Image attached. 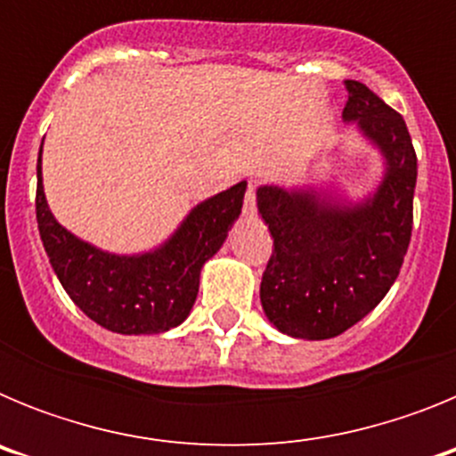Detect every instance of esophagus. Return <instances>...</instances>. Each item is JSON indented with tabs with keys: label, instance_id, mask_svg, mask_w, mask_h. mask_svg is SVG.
Returning <instances> with one entry per match:
<instances>
[{
	"label": "esophagus",
	"instance_id": "34e87169",
	"mask_svg": "<svg viewBox=\"0 0 456 456\" xmlns=\"http://www.w3.org/2000/svg\"><path fill=\"white\" fill-rule=\"evenodd\" d=\"M244 215L253 216L256 215V183H248L247 189V199H244Z\"/></svg>",
	"mask_w": 456,
	"mask_h": 456
}]
</instances>
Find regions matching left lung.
<instances>
[{"label": "left lung", "instance_id": "obj_1", "mask_svg": "<svg viewBox=\"0 0 456 456\" xmlns=\"http://www.w3.org/2000/svg\"><path fill=\"white\" fill-rule=\"evenodd\" d=\"M345 86L342 120L384 159L374 191L361 200L317 184L256 191L273 237L263 310L278 331L301 340L340 336L377 308L400 273L413 228L418 159L404 118L365 84L347 79Z\"/></svg>", "mask_w": 456, "mask_h": 456}]
</instances>
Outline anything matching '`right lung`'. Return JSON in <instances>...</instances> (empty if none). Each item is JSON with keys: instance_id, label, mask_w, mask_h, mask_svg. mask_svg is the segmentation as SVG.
I'll use <instances>...</instances> for the list:
<instances>
[{"instance_id": "right-lung-1", "label": "right lung", "mask_w": 456, "mask_h": 456, "mask_svg": "<svg viewBox=\"0 0 456 456\" xmlns=\"http://www.w3.org/2000/svg\"><path fill=\"white\" fill-rule=\"evenodd\" d=\"M38 152L36 219L56 278L95 324L123 336H155L183 324L199 294L200 269L224 247L241 215L247 180L189 209L183 224L152 251L118 256L72 235L52 215Z\"/></svg>"}]
</instances>
